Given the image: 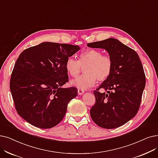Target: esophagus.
<instances>
[{
  "label": "esophagus",
  "mask_w": 158,
  "mask_h": 158,
  "mask_svg": "<svg viewBox=\"0 0 158 158\" xmlns=\"http://www.w3.org/2000/svg\"><path fill=\"white\" fill-rule=\"evenodd\" d=\"M85 92V90H83V89H81V88H79L78 89V94L79 95H83Z\"/></svg>",
  "instance_id": "esophagus-1"
}]
</instances>
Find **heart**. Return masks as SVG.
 Here are the masks:
<instances>
[{
	"instance_id": "obj_1",
	"label": "heart",
	"mask_w": 158,
	"mask_h": 158,
	"mask_svg": "<svg viewBox=\"0 0 158 158\" xmlns=\"http://www.w3.org/2000/svg\"><path fill=\"white\" fill-rule=\"evenodd\" d=\"M85 67V74L71 81L72 86L83 90L94 86L97 80L99 83L107 80L112 72L113 60L100 50L88 49L79 55V60L70 57L66 61V72L72 77H77Z\"/></svg>"
}]
</instances>
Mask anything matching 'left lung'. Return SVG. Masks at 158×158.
Instances as JSON below:
<instances>
[{"label":"left lung","mask_w":158,"mask_h":158,"mask_svg":"<svg viewBox=\"0 0 158 158\" xmlns=\"http://www.w3.org/2000/svg\"><path fill=\"white\" fill-rule=\"evenodd\" d=\"M87 46L106 50L113 60L110 76L94 91L95 103L90 109V116L101 128L119 127L139 110L146 83L142 63L138 53L115 39L109 38ZM101 88L107 93H101Z\"/></svg>","instance_id":"left-lung-1"}]
</instances>
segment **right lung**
I'll use <instances>...</instances> for the list:
<instances>
[{
    "instance_id": "1",
    "label": "right lung",
    "mask_w": 158,
    "mask_h": 158,
    "mask_svg": "<svg viewBox=\"0 0 158 158\" xmlns=\"http://www.w3.org/2000/svg\"><path fill=\"white\" fill-rule=\"evenodd\" d=\"M80 48L44 42L24 50L17 59L10 88L18 114L31 125L50 128L63 120L77 88L68 82L65 64Z\"/></svg>"
}]
</instances>
